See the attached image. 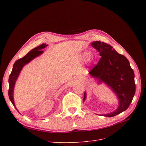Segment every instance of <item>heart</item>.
I'll list each match as a JSON object with an SVG mask.
<instances>
[{
  "label": "heart",
  "instance_id": "obj_1",
  "mask_svg": "<svg viewBox=\"0 0 146 146\" xmlns=\"http://www.w3.org/2000/svg\"><path fill=\"white\" fill-rule=\"evenodd\" d=\"M90 56V53L89 51H85L84 52L82 56H81V58L83 60H85L86 59H88Z\"/></svg>",
  "mask_w": 146,
  "mask_h": 146
}]
</instances>
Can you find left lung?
Masks as SVG:
<instances>
[{
  "label": "left lung",
  "mask_w": 146,
  "mask_h": 146,
  "mask_svg": "<svg viewBox=\"0 0 146 146\" xmlns=\"http://www.w3.org/2000/svg\"><path fill=\"white\" fill-rule=\"evenodd\" d=\"M91 45L98 50L101 58L89 75L98 81V84L104 83L108 86L118 99V106L115 110L99 115L114 117L125 111L133 101L135 92L134 73L128 59L111 45L101 41H94ZM86 99L85 92L83 102Z\"/></svg>",
  "instance_id": "obj_1"
}]
</instances>
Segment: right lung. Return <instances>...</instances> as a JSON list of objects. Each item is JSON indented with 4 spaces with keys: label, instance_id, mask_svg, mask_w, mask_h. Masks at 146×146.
Listing matches in <instances>:
<instances>
[{
    "label": "right lung",
    "instance_id": "1",
    "mask_svg": "<svg viewBox=\"0 0 146 146\" xmlns=\"http://www.w3.org/2000/svg\"><path fill=\"white\" fill-rule=\"evenodd\" d=\"M48 45L46 44H42L41 45L38 46L36 48L31 50L24 57L15 61V63L13 64V68L12 72L9 76V98L10 99V101H11L13 105L15 106V109L17 110L18 112L19 111L17 110L16 106L15 104V101L13 99V91L15 85V83L17 80L18 76L22 70L23 67L25 66V65L29 63L31 61H32L35 58L38 57L39 56L41 55L43 53V51L42 50L46 47H47ZM19 113H20L19 112Z\"/></svg>",
    "mask_w": 146,
    "mask_h": 146
}]
</instances>
